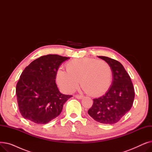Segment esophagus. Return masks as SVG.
Segmentation results:
<instances>
[{
    "label": "esophagus",
    "instance_id": "esophagus-1",
    "mask_svg": "<svg viewBox=\"0 0 152 152\" xmlns=\"http://www.w3.org/2000/svg\"><path fill=\"white\" fill-rule=\"evenodd\" d=\"M75 97L77 98V99H83L84 96H83V95H76Z\"/></svg>",
    "mask_w": 152,
    "mask_h": 152
}]
</instances>
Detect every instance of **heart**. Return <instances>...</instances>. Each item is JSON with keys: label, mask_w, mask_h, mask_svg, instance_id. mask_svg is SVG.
Masks as SVG:
<instances>
[{"label": "heart", "mask_w": 152, "mask_h": 152, "mask_svg": "<svg viewBox=\"0 0 152 152\" xmlns=\"http://www.w3.org/2000/svg\"><path fill=\"white\" fill-rule=\"evenodd\" d=\"M67 70L59 68L56 78L59 86L67 92L74 91L81 80L84 91L92 96L104 94L109 88L111 69L108 63L92 58L72 60L66 64Z\"/></svg>", "instance_id": "b5f03b06"}]
</instances>
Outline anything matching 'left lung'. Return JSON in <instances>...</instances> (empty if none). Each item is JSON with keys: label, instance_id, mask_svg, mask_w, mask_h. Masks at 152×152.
Listing matches in <instances>:
<instances>
[{"label": "left lung", "instance_id": "1", "mask_svg": "<svg viewBox=\"0 0 152 152\" xmlns=\"http://www.w3.org/2000/svg\"><path fill=\"white\" fill-rule=\"evenodd\" d=\"M98 57L110 66L113 81L104 95L93 100L88 114L99 123L113 124L131 110L135 97L134 89L129 75L120 62L103 56Z\"/></svg>", "mask_w": 152, "mask_h": 152}]
</instances>
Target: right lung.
I'll return each instance as SVG.
<instances>
[{
  "label": "right lung",
  "mask_w": 152,
  "mask_h": 152,
  "mask_svg": "<svg viewBox=\"0 0 152 152\" xmlns=\"http://www.w3.org/2000/svg\"><path fill=\"white\" fill-rule=\"evenodd\" d=\"M69 58L58 55L42 56L23 70L16 94L24 118L44 124L59 116L63 105L72 95L59 91L55 83L56 73L61 64Z\"/></svg>",
  "instance_id": "obj_1"
}]
</instances>
